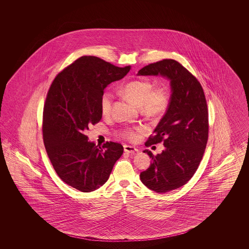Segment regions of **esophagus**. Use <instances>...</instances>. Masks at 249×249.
Instances as JSON below:
<instances>
[{
  "mask_svg": "<svg viewBox=\"0 0 249 249\" xmlns=\"http://www.w3.org/2000/svg\"><path fill=\"white\" fill-rule=\"evenodd\" d=\"M124 151L127 152V153H130V154H134V153L138 152V149H137L136 147H134V146L125 144V145H124Z\"/></svg>",
  "mask_w": 249,
  "mask_h": 249,
  "instance_id": "obj_1",
  "label": "esophagus"
}]
</instances>
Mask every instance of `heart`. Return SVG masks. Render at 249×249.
I'll list each match as a JSON object with an SVG mask.
<instances>
[{"label":"heart","mask_w":249,"mask_h":249,"mask_svg":"<svg viewBox=\"0 0 249 249\" xmlns=\"http://www.w3.org/2000/svg\"><path fill=\"white\" fill-rule=\"evenodd\" d=\"M121 93L140 107L144 116L159 118L162 116L170 104V94L166 87L153 88V84L146 80H133L125 84ZM114 97L110 90H106L101 97V111L109 115L112 111ZM143 131L142 126L125 127L119 131V136L130 141H135Z\"/></svg>","instance_id":"b5f03b06"}]
</instances>
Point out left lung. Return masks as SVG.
Listing matches in <instances>:
<instances>
[{
  "label": "left lung",
  "mask_w": 249,
  "mask_h": 249,
  "mask_svg": "<svg viewBox=\"0 0 249 249\" xmlns=\"http://www.w3.org/2000/svg\"><path fill=\"white\" fill-rule=\"evenodd\" d=\"M162 75L170 79L172 94L165 115L145 146L163 142L165 149L152 158L140 174L142 184L165 193L184 186L200 165L208 140V109L198 79L175 59H162L144 66L138 75Z\"/></svg>",
  "instance_id": "obj_1"
}]
</instances>
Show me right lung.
Returning <instances> with one entry per match:
<instances>
[{
    "instance_id": "1",
    "label": "right lung",
    "mask_w": 249,
    "mask_h": 249,
    "mask_svg": "<svg viewBox=\"0 0 249 249\" xmlns=\"http://www.w3.org/2000/svg\"><path fill=\"white\" fill-rule=\"evenodd\" d=\"M130 70L83 56L59 72L48 89L43 112L45 147L59 178L76 190L90 192L102 187L123 153L119 142L98 147L86 132L102 119L105 89Z\"/></svg>"
}]
</instances>
